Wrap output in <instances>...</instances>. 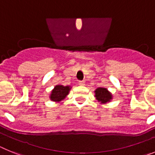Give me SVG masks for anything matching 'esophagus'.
<instances>
[{
    "instance_id": "obj_1",
    "label": "esophagus",
    "mask_w": 155,
    "mask_h": 155,
    "mask_svg": "<svg viewBox=\"0 0 155 155\" xmlns=\"http://www.w3.org/2000/svg\"><path fill=\"white\" fill-rule=\"evenodd\" d=\"M78 84H80V85L83 86V85H84V84H85V81H79Z\"/></svg>"
}]
</instances>
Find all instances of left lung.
Segmentation results:
<instances>
[{"instance_id":"obj_1","label":"left lung","mask_w":155,"mask_h":155,"mask_svg":"<svg viewBox=\"0 0 155 155\" xmlns=\"http://www.w3.org/2000/svg\"><path fill=\"white\" fill-rule=\"evenodd\" d=\"M95 98H97L98 102L101 103H105V102H110L112 99V94L105 87H98L95 91Z\"/></svg>"}]
</instances>
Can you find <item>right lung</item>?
Masks as SVG:
<instances>
[{
  "label": "right lung",
  "mask_w": 155,
  "mask_h": 155,
  "mask_svg": "<svg viewBox=\"0 0 155 155\" xmlns=\"http://www.w3.org/2000/svg\"><path fill=\"white\" fill-rule=\"evenodd\" d=\"M70 89H71L70 86H55L50 94V99L53 102H60L68 95Z\"/></svg>",
  "instance_id": "add662e5"
}]
</instances>
